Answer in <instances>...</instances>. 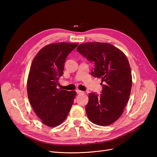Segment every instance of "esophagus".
<instances>
[{
  "mask_svg": "<svg viewBox=\"0 0 157 157\" xmlns=\"http://www.w3.org/2000/svg\"><path fill=\"white\" fill-rule=\"evenodd\" d=\"M76 92H77V93L78 94H82L84 93L83 91H81V90H76Z\"/></svg>",
  "mask_w": 157,
  "mask_h": 157,
  "instance_id": "esophagus-1",
  "label": "esophagus"
}]
</instances>
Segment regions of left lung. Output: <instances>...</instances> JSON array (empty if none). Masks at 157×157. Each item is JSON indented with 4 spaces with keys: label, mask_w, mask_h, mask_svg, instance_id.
Listing matches in <instances>:
<instances>
[{
    "label": "left lung",
    "mask_w": 157,
    "mask_h": 157,
    "mask_svg": "<svg viewBox=\"0 0 157 157\" xmlns=\"http://www.w3.org/2000/svg\"><path fill=\"white\" fill-rule=\"evenodd\" d=\"M77 50L94 63L91 75L101 78L103 85L99 96L89 94L87 116L95 124L110 125L122 115L129 99L132 82L129 62L121 50L105 42H86Z\"/></svg>",
    "instance_id": "1"
}]
</instances>
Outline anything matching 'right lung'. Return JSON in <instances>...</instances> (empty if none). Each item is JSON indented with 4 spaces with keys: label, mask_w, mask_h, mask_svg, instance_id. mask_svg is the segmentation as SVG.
<instances>
[{
    "label": "right lung",
    "mask_w": 157,
    "mask_h": 157,
    "mask_svg": "<svg viewBox=\"0 0 157 157\" xmlns=\"http://www.w3.org/2000/svg\"><path fill=\"white\" fill-rule=\"evenodd\" d=\"M78 44L59 42L42 48L33 60L27 79V94L33 110L50 127L67 118L77 92L57 88L67 56Z\"/></svg>",
    "instance_id": "1"
}]
</instances>
